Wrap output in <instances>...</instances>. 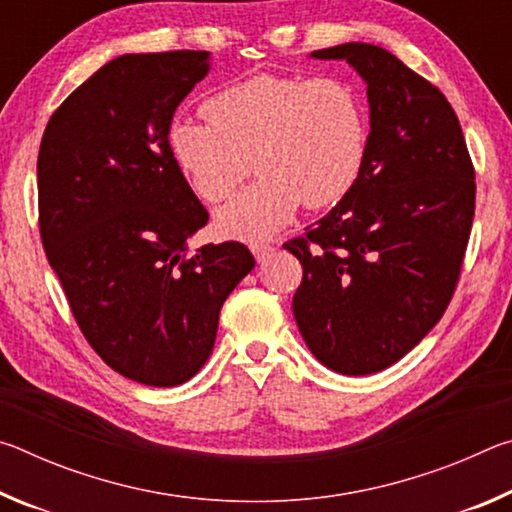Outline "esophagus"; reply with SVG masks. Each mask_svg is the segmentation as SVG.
Listing matches in <instances>:
<instances>
[{
  "instance_id": "34e87169",
  "label": "esophagus",
  "mask_w": 512,
  "mask_h": 512,
  "mask_svg": "<svg viewBox=\"0 0 512 512\" xmlns=\"http://www.w3.org/2000/svg\"><path fill=\"white\" fill-rule=\"evenodd\" d=\"M250 250H253L257 262H266L268 255L275 250V246L268 244V241H253V244H250Z\"/></svg>"
}]
</instances>
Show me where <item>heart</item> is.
I'll list each match as a JSON object with an SVG mask.
<instances>
[{
  "instance_id": "b5f03b06",
  "label": "heart",
  "mask_w": 512,
  "mask_h": 512,
  "mask_svg": "<svg viewBox=\"0 0 512 512\" xmlns=\"http://www.w3.org/2000/svg\"><path fill=\"white\" fill-rule=\"evenodd\" d=\"M203 112L207 124L173 119L167 146L205 203L232 196L253 160L259 178L219 212V225L235 237L271 235L300 203H339L368 155L366 106L341 79L259 74L216 92Z\"/></svg>"
}]
</instances>
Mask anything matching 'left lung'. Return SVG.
Listing matches in <instances>:
<instances>
[{"label":"left lung","instance_id":"1","mask_svg":"<svg viewBox=\"0 0 512 512\" xmlns=\"http://www.w3.org/2000/svg\"><path fill=\"white\" fill-rule=\"evenodd\" d=\"M368 85L370 135L350 194L284 244L302 264L293 296L302 339L341 375L379 372L443 318L474 219V164L452 103L391 51L348 42Z\"/></svg>","mask_w":512,"mask_h":512}]
</instances>
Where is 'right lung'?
I'll use <instances>...</instances> for the list:
<instances>
[{"label": "right lung", "mask_w": 512, "mask_h": 512, "mask_svg": "<svg viewBox=\"0 0 512 512\" xmlns=\"http://www.w3.org/2000/svg\"><path fill=\"white\" fill-rule=\"evenodd\" d=\"M210 51L126 54L49 117L38 225L76 325L119 375L178 386L212 354L230 291L255 266L239 241L187 255L210 214L171 160L167 131Z\"/></svg>", "instance_id": "obj_1"}]
</instances>
